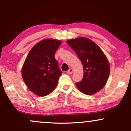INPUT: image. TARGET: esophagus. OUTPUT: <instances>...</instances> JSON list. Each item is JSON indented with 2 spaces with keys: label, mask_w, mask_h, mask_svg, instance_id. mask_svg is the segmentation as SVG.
Instances as JSON below:
<instances>
[{
  "label": "esophagus",
  "mask_w": 131,
  "mask_h": 131,
  "mask_svg": "<svg viewBox=\"0 0 131 131\" xmlns=\"http://www.w3.org/2000/svg\"><path fill=\"white\" fill-rule=\"evenodd\" d=\"M73 69L70 68V69H69V70L67 71V73H68V74H72V73H73Z\"/></svg>",
  "instance_id": "obj_1"
}]
</instances>
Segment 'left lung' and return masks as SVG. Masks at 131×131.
<instances>
[{"label": "left lung", "mask_w": 131, "mask_h": 131, "mask_svg": "<svg viewBox=\"0 0 131 131\" xmlns=\"http://www.w3.org/2000/svg\"><path fill=\"white\" fill-rule=\"evenodd\" d=\"M83 64L84 76L76 85L83 94L91 95L101 90L110 75V64L100 48L92 40L79 37L67 40Z\"/></svg>", "instance_id": "8db88e82"}]
</instances>
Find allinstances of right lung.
I'll use <instances>...</instances> for the list:
<instances>
[{
  "mask_svg": "<svg viewBox=\"0 0 131 131\" xmlns=\"http://www.w3.org/2000/svg\"><path fill=\"white\" fill-rule=\"evenodd\" d=\"M61 42L45 39L29 51L22 68V77L28 89L39 96H46L56 88L62 71L55 53Z\"/></svg>",
  "mask_w": 131,
  "mask_h": 131,
  "instance_id": "obj_1",
  "label": "right lung"
}]
</instances>
